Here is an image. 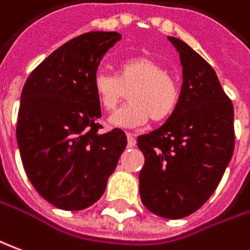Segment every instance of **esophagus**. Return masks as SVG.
<instances>
[{"label": "esophagus", "instance_id": "obj_1", "mask_svg": "<svg viewBox=\"0 0 250 250\" xmlns=\"http://www.w3.org/2000/svg\"><path fill=\"white\" fill-rule=\"evenodd\" d=\"M127 142H128V147H134L137 145V139H135V135L134 134H127Z\"/></svg>", "mask_w": 250, "mask_h": 250}]
</instances>
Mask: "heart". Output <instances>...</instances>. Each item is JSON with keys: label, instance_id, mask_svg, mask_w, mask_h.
Listing matches in <instances>:
<instances>
[{"label": "heart", "instance_id": "1", "mask_svg": "<svg viewBox=\"0 0 250 250\" xmlns=\"http://www.w3.org/2000/svg\"><path fill=\"white\" fill-rule=\"evenodd\" d=\"M93 90L99 104L113 111L128 90V104L109 118V125L135 128L151 119L155 123L170 118L180 101V86L158 61L149 57H132L122 61L116 76L97 71Z\"/></svg>", "mask_w": 250, "mask_h": 250}]
</instances>
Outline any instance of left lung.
Instances as JSON below:
<instances>
[{
	"mask_svg": "<svg viewBox=\"0 0 250 250\" xmlns=\"http://www.w3.org/2000/svg\"><path fill=\"white\" fill-rule=\"evenodd\" d=\"M167 39L180 54L183 86L173 115L138 137L139 192L153 214L179 219L199 210L222 179L234 151V109L210 64L186 42Z\"/></svg>",
	"mask_w": 250,
	"mask_h": 250,
	"instance_id": "1",
	"label": "left lung"
}]
</instances>
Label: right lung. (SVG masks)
Wrapping results in <instances>:
<instances>
[{"label":"right lung","instance_id":"right-lung-1","mask_svg":"<svg viewBox=\"0 0 250 250\" xmlns=\"http://www.w3.org/2000/svg\"><path fill=\"white\" fill-rule=\"evenodd\" d=\"M118 32L93 31L69 40L24 85L16 137L35 189L61 210H83L103 196L127 146L125 131L101 134L93 77Z\"/></svg>","mask_w":250,"mask_h":250}]
</instances>
